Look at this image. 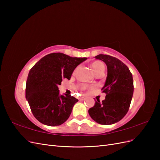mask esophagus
I'll return each instance as SVG.
<instances>
[{
  "mask_svg": "<svg viewBox=\"0 0 160 160\" xmlns=\"http://www.w3.org/2000/svg\"><path fill=\"white\" fill-rule=\"evenodd\" d=\"M87 98H85V97H81V98H79V99L80 100H81V101H83V100H85Z\"/></svg>",
  "mask_w": 160,
  "mask_h": 160,
  "instance_id": "34e87169",
  "label": "esophagus"
}]
</instances>
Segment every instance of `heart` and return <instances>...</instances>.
<instances>
[{
    "instance_id": "1",
    "label": "heart",
    "mask_w": 160,
    "mask_h": 160,
    "mask_svg": "<svg viewBox=\"0 0 160 160\" xmlns=\"http://www.w3.org/2000/svg\"><path fill=\"white\" fill-rule=\"evenodd\" d=\"M91 68L94 73H95L96 72L99 71L103 68H105V67L102 62H101L99 61H95L91 64Z\"/></svg>"
}]
</instances>
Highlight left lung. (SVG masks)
<instances>
[{"label":"left lung","instance_id":"1","mask_svg":"<svg viewBox=\"0 0 160 160\" xmlns=\"http://www.w3.org/2000/svg\"><path fill=\"white\" fill-rule=\"evenodd\" d=\"M95 58L103 61L108 67L107 78L101 89L106 96L102 102L95 101L89 114L99 124H113L119 122L129 110L133 93L132 74L122 61L114 57L100 54Z\"/></svg>","mask_w":160,"mask_h":160}]
</instances>
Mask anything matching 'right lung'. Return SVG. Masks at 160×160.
Returning a JSON list of instances; mask_svg holds the SVG:
<instances>
[{"mask_svg":"<svg viewBox=\"0 0 160 160\" xmlns=\"http://www.w3.org/2000/svg\"><path fill=\"white\" fill-rule=\"evenodd\" d=\"M86 57H71L53 52L42 57L28 72L25 95L35 118L49 126L65 122L78 101L71 95H60L58 85L62 79H70L72 72Z\"/></svg>","mask_w":160,"mask_h":160,"instance_id":"right-lung-1","label":"right lung"}]
</instances>
